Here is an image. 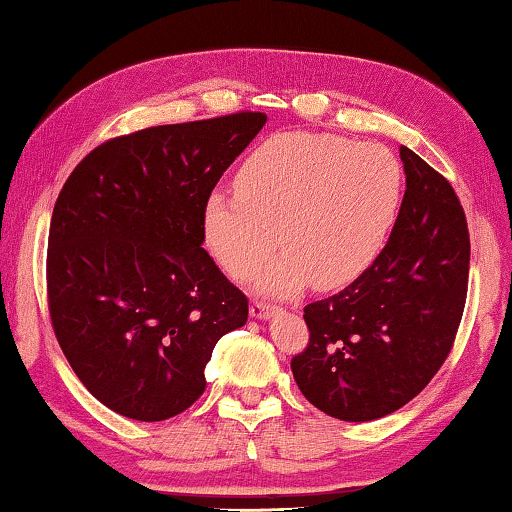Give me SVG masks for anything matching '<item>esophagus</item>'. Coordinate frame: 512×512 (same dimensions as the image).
I'll return each instance as SVG.
<instances>
[{
	"instance_id": "esophagus-1",
	"label": "esophagus",
	"mask_w": 512,
	"mask_h": 512,
	"mask_svg": "<svg viewBox=\"0 0 512 512\" xmlns=\"http://www.w3.org/2000/svg\"><path fill=\"white\" fill-rule=\"evenodd\" d=\"M274 311H276V306L263 304V301H254V304L249 306V313H251V317H254V320H270Z\"/></svg>"
}]
</instances>
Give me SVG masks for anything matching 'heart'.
I'll return each mask as SVG.
<instances>
[{"instance_id":"obj_1","label":"heart","mask_w":512,"mask_h":512,"mask_svg":"<svg viewBox=\"0 0 512 512\" xmlns=\"http://www.w3.org/2000/svg\"><path fill=\"white\" fill-rule=\"evenodd\" d=\"M404 170L379 142L331 133H276L247 156L238 190H213L201 231L211 256L236 281L258 276L265 295L290 297L313 281L333 290L358 279L397 222ZM280 236L276 237L275 233Z\"/></svg>"}]
</instances>
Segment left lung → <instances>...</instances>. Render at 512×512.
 <instances>
[{"mask_svg": "<svg viewBox=\"0 0 512 512\" xmlns=\"http://www.w3.org/2000/svg\"><path fill=\"white\" fill-rule=\"evenodd\" d=\"M406 192L374 263L304 308L311 342L292 376L322 413L370 422L420 395L454 345L467 299L469 233L451 183L408 147Z\"/></svg>", "mask_w": 512, "mask_h": 512, "instance_id": "obj_1", "label": "left lung"}]
</instances>
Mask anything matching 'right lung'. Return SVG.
Listing matches in <instances>:
<instances>
[{"mask_svg": "<svg viewBox=\"0 0 512 512\" xmlns=\"http://www.w3.org/2000/svg\"><path fill=\"white\" fill-rule=\"evenodd\" d=\"M265 113L163 124L99 145L56 199L49 315L74 374L115 413L161 422L206 390L247 297L201 247V213Z\"/></svg>", "mask_w": 512, "mask_h": 512, "instance_id": "right-lung-1", "label": "right lung"}]
</instances>
